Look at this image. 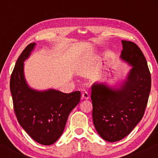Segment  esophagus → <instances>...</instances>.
Wrapping results in <instances>:
<instances>
[{"label": "esophagus", "instance_id": "esophagus-1", "mask_svg": "<svg viewBox=\"0 0 158 158\" xmlns=\"http://www.w3.org/2000/svg\"><path fill=\"white\" fill-rule=\"evenodd\" d=\"M82 99H84V100H87V99H89V93L87 92H82Z\"/></svg>", "mask_w": 158, "mask_h": 158}]
</instances>
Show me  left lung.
I'll return each mask as SVG.
<instances>
[{
  "instance_id": "1",
  "label": "left lung",
  "mask_w": 158,
  "mask_h": 158,
  "mask_svg": "<svg viewBox=\"0 0 158 158\" xmlns=\"http://www.w3.org/2000/svg\"><path fill=\"white\" fill-rule=\"evenodd\" d=\"M121 58L132 66L118 88L105 83L92 86V120L104 140L115 142L125 138L141 120L151 87V73L141 49L133 42L122 40Z\"/></svg>"
}]
</instances>
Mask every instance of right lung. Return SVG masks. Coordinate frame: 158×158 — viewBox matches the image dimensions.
Here are the masks:
<instances>
[{
	"instance_id": "1",
	"label": "right lung",
	"mask_w": 158,
	"mask_h": 158,
	"mask_svg": "<svg viewBox=\"0 0 158 158\" xmlns=\"http://www.w3.org/2000/svg\"><path fill=\"white\" fill-rule=\"evenodd\" d=\"M36 44H30L17 59L10 76V89L17 121L25 131L37 143L50 145L64 131L68 116L79 104V91L63 93L55 89L37 91L27 85L23 62Z\"/></svg>"
}]
</instances>
